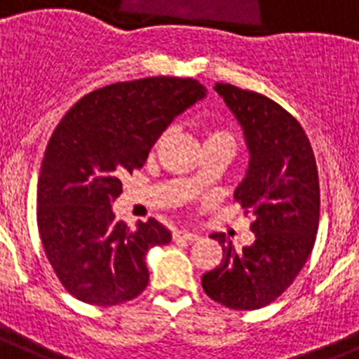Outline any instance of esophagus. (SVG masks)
Listing matches in <instances>:
<instances>
[{
  "instance_id": "1",
  "label": "esophagus",
  "mask_w": 359,
  "mask_h": 359,
  "mask_svg": "<svg viewBox=\"0 0 359 359\" xmlns=\"http://www.w3.org/2000/svg\"><path fill=\"white\" fill-rule=\"evenodd\" d=\"M173 239L175 241H197L198 236L197 233H194V231L177 230V231H173Z\"/></svg>"
}]
</instances>
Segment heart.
Returning <instances> with one entry per match:
<instances>
[{"label": "heart", "mask_w": 359, "mask_h": 359, "mask_svg": "<svg viewBox=\"0 0 359 359\" xmlns=\"http://www.w3.org/2000/svg\"><path fill=\"white\" fill-rule=\"evenodd\" d=\"M213 140H231V137L226 131H219V129H215V131H210L206 137V142H213ZM233 142V140H231ZM194 182V186L197 184V180H191Z\"/></svg>", "instance_id": "obj_1"}]
</instances>
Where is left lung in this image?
Returning <instances> with one entry per match:
<instances>
[{
	"instance_id": "obj_1",
	"label": "left lung",
	"mask_w": 359,
	"mask_h": 359,
	"mask_svg": "<svg viewBox=\"0 0 359 359\" xmlns=\"http://www.w3.org/2000/svg\"><path fill=\"white\" fill-rule=\"evenodd\" d=\"M215 91L245 133L248 170L233 197L254 217L255 241L239 250L224 233H213L222 261L204 273L203 288L228 309H263L290 287L314 248L318 165L301 123L281 105L230 83H215Z\"/></svg>"
}]
</instances>
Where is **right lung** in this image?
I'll list each match as a JSON object with an SVG mask.
<instances>
[{"label": "right lung", "mask_w": 359, "mask_h": 359, "mask_svg": "<svg viewBox=\"0 0 359 359\" xmlns=\"http://www.w3.org/2000/svg\"><path fill=\"white\" fill-rule=\"evenodd\" d=\"M204 96L194 78L120 82L83 96L56 126L38 179V230L71 296L113 306L147 287V250L168 245L171 231L155 219L131 230L111 204L175 116Z\"/></svg>", "instance_id": "obj_1"}]
</instances>
